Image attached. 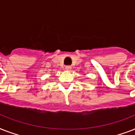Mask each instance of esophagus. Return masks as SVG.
Wrapping results in <instances>:
<instances>
[{"label": "esophagus", "instance_id": "obj_1", "mask_svg": "<svg viewBox=\"0 0 135 135\" xmlns=\"http://www.w3.org/2000/svg\"><path fill=\"white\" fill-rule=\"evenodd\" d=\"M65 69H66V70H67V71H70V70H71L72 67H71V66L68 65V66H66Z\"/></svg>", "mask_w": 135, "mask_h": 135}]
</instances>
